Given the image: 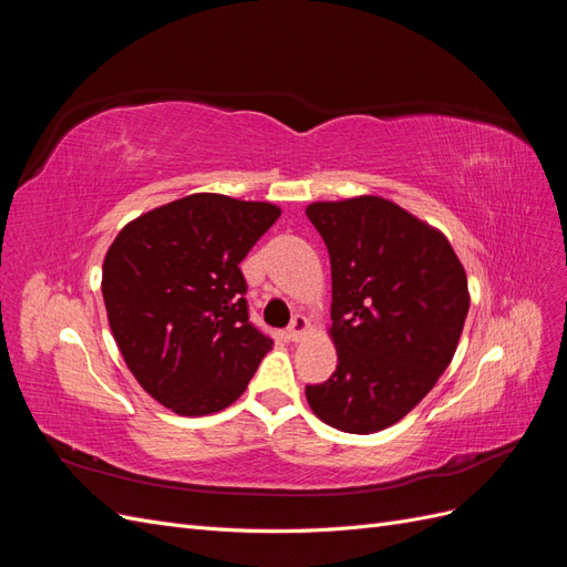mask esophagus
I'll return each instance as SVG.
<instances>
[{"label": "esophagus", "instance_id": "1", "mask_svg": "<svg viewBox=\"0 0 567 567\" xmlns=\"http://www.w3.org/2000/svg\"><path fill=\"white\" fill-rule=\"evenodd\" d=\"M307 333H310V321H307L305 315H296L288 326V340L300 342Z\"/></svg>", "mask_w": 567, "mask_h": 567}]
</instances>
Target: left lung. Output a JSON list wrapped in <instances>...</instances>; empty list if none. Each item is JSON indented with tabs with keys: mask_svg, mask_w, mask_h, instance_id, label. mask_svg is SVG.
<instances>
[{
	"mask_svg": "<svg viewBox=\"0 0 567 567\" xmlns=\"http://www.w3.org/2000/svg\"><path fill=\"white\" fill-rule=\"evenodd\" d=\"M331 257L338 364L307 385L326 425L371 435L402 421L450 367L466 323V269L440 229L381 196L307 205Z\"/></svg>",
	"mask_w": 567,
	"mask_h": 567,
	"instance_id": "1",
	"label": "left lung"
}]
</instances>
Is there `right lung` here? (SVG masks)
<instances>
[{"mask_svg": "<svg viewBox=\"0 0 567 567\" xmlns=\"http://www.w3.org/2000/svg\"><path fill=\"white\" fill-rule=\"evenodd\" d=\"M281 208L192 194L120 229L101 293L127 369L179 416H208L241 398L274 342L248 321L238 265Z\"/></svg>", "mask_w": 567, "mask_h": 567, "instance_id": "obj_1", "label": "right lung"}]
</instances>
